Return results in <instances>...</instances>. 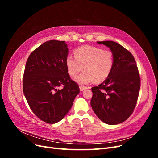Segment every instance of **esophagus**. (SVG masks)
Returning <instances> with one entry per match:
<instances>
[{"instance_id":"1","label":"esophagus","mask_w":158,"mask_h":158,"mask_svg":"<svg viewBox=\"0 0 158 158\" xmlns=\"http://www.w3.org/2000/svg\"><path fill=\"white\" fill-rule=\"evenodd\" d=\"M85 89H87V87H85V86H84V85H80V90L81 91V92H82V91H84Z\"/></svg>"}]
</instances>
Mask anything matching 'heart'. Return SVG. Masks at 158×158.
Here are the masks:
<instances>
[{"label":"heart","mask_w":158,"mask_h":158,"mask_svg":"<svg viewBox=\"0 0 158 158\" xmlns=\"http://www.w3.org/2000/svg\"><path fill=\"white\" fill-rule=\"evenodd\" d=\"M74 55V57L70 55L66 57L65 64L69 75L73 78L83 69L84 73L76 78L80 84H88L93 80L96 83L102 82L111 73L114 56L111 51L84 45L76 49Z\"/></svg>","instance_id":"obj_1"}]
</instances>
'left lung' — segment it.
<instances>
[{"label":"left lung","instance_id":"left-lung-1","mask_svg":"<svg viewBox=\"0 0 158 158\" xmlns=\"http://www.w3.org/2000/svg\"><path fill=\"white\" fill-rule=\"evenodd\" d=\"M97 43L111 51L114 64L109 77L92 88L91 106L103 123L117 125L126 121L135 109L140 88V75L131 52L114 41Z\"/></svg>","mask_w":158,"mask_h":158}]
</instances>
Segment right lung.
Listing matches in <instances>:
<instances>
[{"label": "right lung", "mask_w": 158, "mask_h": 158, "mask_svg": "<svg viewBox=\"0 0 158 158\" xmlns=\"http://www.w3.org/2000/svg\"><path fill=\"white\" fill-rule=\"evenodd\" d=\"M68 54L65 41L50 40L33 51L26 62L23 94L33 113L47 123L62 120L80 92L66 66ZM60 86L63 88L59 89Z\"/></svg>", "instance_id": "1"}]
</instances>
